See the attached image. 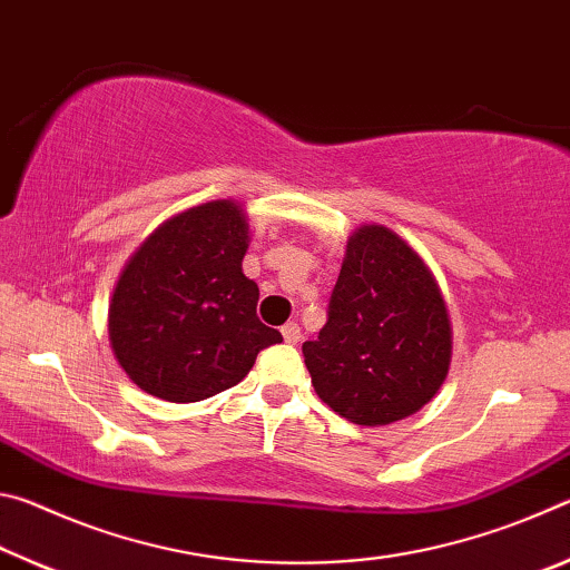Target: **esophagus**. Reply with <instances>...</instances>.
Masks as SVG:
<instances>
[{
	"instance_id": "obj_1",
	"label": "esophagus",
	"mask_w": 570,
	"mask_h": 570,
	"mask_svg": "<svg viewBox=\"0 0 570 570\" xmlns=\"http://www.w3.org/2000/svg\"><path fill=\"white\" fill-rule=\"evenodd\" d=\"M282 334H284V342L286 344H296L298 340H302V330H298V324L288 322L282 326Z\"/></svg>"
}]
</instances>
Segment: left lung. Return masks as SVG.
I'll list each match as a JSON object with an SVG mask.
<instances>
[{"mask_svg": "<svg viewBox=\"0 0 570 570\" xmlns=\"http://www.w3.org/2000/svg\"><path fill=\"white\" fill-rule=\"evenodd\" d=\"M304 364L322 402L354 424H390L435 397L448 377L452 330L435 276L387 226L346 240L320 340Z\"/></svg>", "mask_w": 570, "mask_h": 570, "instance_id": "1", "label": "left lung"}]
</instances>
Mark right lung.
Segmentation results:
<instances>
[{"label": "right lung", "instance_id": "obj_1", "mask_svg": "<svg viewBox=\"0 0 570 570\" xmlns=\"http://www.w3.org/2000/svg\"><path fill=\"white\" fill-rule=\"evenodd\" d=\"M248 220L236 200L168 218L142 240L115 284L110 346L142 392L198 402L246 377L256 354L282 342L258 322V286L240 268Z\"/></svg>", "mask_w": 570, "mask_h": 570}]
</instances>
